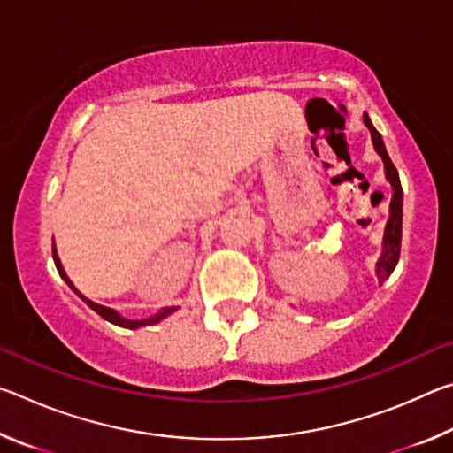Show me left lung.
Segmentation results:
<instances>
[{
  "label": "left lung",
  "instance_id": "8db88e82",
  "mask_svg": "<svg viewBox=\"0 0 453 453\" xmlns=\"http://www.w3.org/2000/svg\"><path fill=\"white\" fill-rule=\"evenodd\" d=\"M364 124L367 126L372 134V142L375 151L380 153V157L383 159V167H386V178L392 186V203H389V219L386 226V234H383V250L381 256L375 264V273H378L380 283L386 281L392 272L395 270L397 259H400V248H402V216H403V191H402V183H400V175H397L395 165L389 159L386 145H383V140L378 129L373 127L372 119L367 113H364Z\"/></svg>",
  "mask_w": 453,
  "mask_h": 453
}]
</instances>
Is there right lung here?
<instances>
[{
	"label": "right lung",
	"instance_id": "obj_1",
	"mask_svg": "<svg viewBox=\"0 0 453 453\" xmlns=\"http://www.w3.org/2000/svg\"><path fill=\"white\" fill-rule=\"evenodd\" d=\"M53 262H56V267H58V272H59V275L61 278L65 280V283L67 286H70L75 294H78L83 302H86L91 310H94L96 313H99V316H102L104 319H107L110 321V324H113V326H119V327H127V329H137V327H143V326H151V324H157V321H162L164 318H167L170 316V313H173L175 310L178 308H164L162 311H157L156 316H150V318H145V319H127V318H124V316H119V313L116 311V310H111V308H105V305H99V303H96V302H91V300H88L86 296L81 294V291L73 286L72 283V280L67 278L65 275V272H64V265H61V262H59V257H58V251H56V245H53Z\"/></svg>",
	"mask_w": 453,
	"mask_h": 453
}]
</instances>
